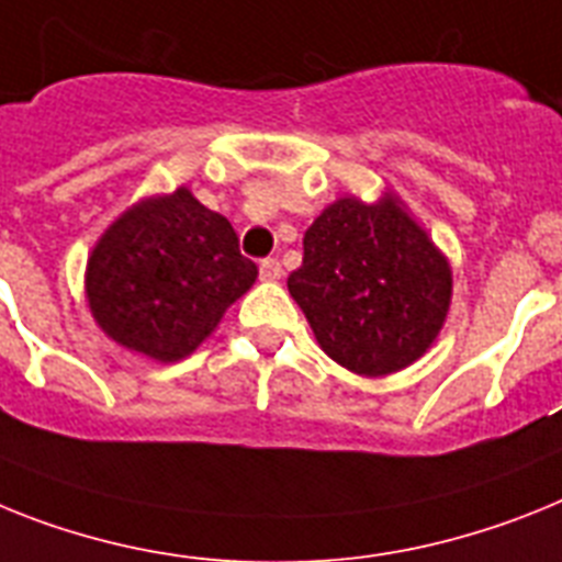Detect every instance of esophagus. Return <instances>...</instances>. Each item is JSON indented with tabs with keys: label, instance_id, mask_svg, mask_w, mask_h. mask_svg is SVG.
Returning <instances> with one entry per match:
<instances>
[{
	"label": "esophagus",
	"instance_id": "esophagus-1",
	"mask_svg": "<svg viewBox=\"0 0 562 562\" xmlns=\"http://www.w3.org/2000/svg\"><path fill=\"white\" fill-rule=\"evenodd\" d=\"M280 277H282V266L277 262V259H262V262H259V280L277 282Z\"/></svg>",
	"mask_w": 562,
	"mask_h": 562
}]
</instances>
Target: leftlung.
<instances>
[{"mask_svg":"<svg viewBox=\"0 0 562 562\" xmlns=\"http://www.w3.org/2000/svg\"><path fill=\"white\" fill-rule=\"evenodd\" d=\"M289 291L334 362L389 376L417 362L451 308V262L394 191L339 196L311 223Z\"/></svg>","mask_w":562,"mask_h":562,"instance_id":"1","label":"left lung"}]
</instances>
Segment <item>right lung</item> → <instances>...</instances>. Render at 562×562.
<instances>
[{
  "label": "right lung",
  "instance_id": "add662e5",
  "mask_svg": "<svg viewBox=\"0 0 562 562\" xmlns=\"http://www.w3.org/2000/svg\"><path fill=\"white\" fill-rule=\"evenodd\" d=\"M257 273L228 220L182 186L143 196L108 225L88 254L85 300L116 346L177 362L216 331Z\"/></svg>",
  "mask_w": 562,
  "mask_h": 562
}]
</instances>
